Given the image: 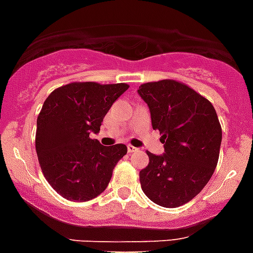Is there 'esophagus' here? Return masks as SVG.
I'll use <instances>...</instances> for the list:
<instances>
[{"mask_svg": "<svg viewBox=\"0 0 253 253\" xmlns=\"http://www.w3.org/2000/svg\"><path fill=\"white\" fill-rule=\"evenodd\" d=\"M127 150H128V153H133L136 152L137 148H135L133 145H130V144H128V145H127Z\"/></svg>", "mask_w": 253, "mask_h": 253, "instance_id": "1", "label": "esophagus"}]
</instances>
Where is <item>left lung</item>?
<instances>
[{
	"instance_id": "left-lung-1",
	"label": "left lung",
	"mask_w": 253,
	"mask_h": 253,
	"mask_svg": "<svg viewBox=\"0 0 253 253\" xmlns=\"http://www.w3.org/2000/svg\"><path fill=\"white\" fill-rule=\"evenodd\" d=\"M137 92L165 146L161 156L146 152L149 163L140 171L141 189L157 205L175 209L199 194L213 175L221 126L213 105L181 82H148Z\"/></svg>"
}]
</instances>
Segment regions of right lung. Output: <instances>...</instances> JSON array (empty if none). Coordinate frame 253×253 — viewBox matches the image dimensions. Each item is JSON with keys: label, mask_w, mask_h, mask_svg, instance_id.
Listing matches in <instances>:
<instances>
[{"label": "right lung", "mask_w": 253, "mask_h": 253, "mask_svg": "<svg viewBox=\"0 0 253 253\" xmlns=\"http://www.w3.org/2000/svg\"><path fill=\"white\" fill-rule=\"evenodd\" d=\"M127 84L72 82L54 90L37 118L38 162L55 192L72 202H86L107 189L125 144L101 145L90 133L101 122Z\"/></svg>", "instance_id": "right-lung-1"}]
</instances>
